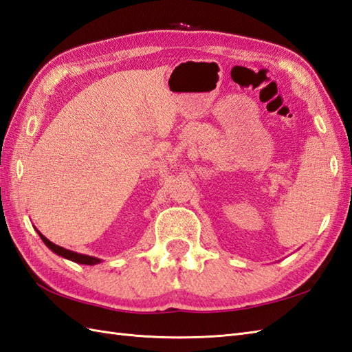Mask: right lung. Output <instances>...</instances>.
Returning <instances> with one entry per match:
<instances>
[{
    "label": "right lung",
    "mask_w": 352,
    "mask_h": 352,
    "mask_svg": "<svg viewBox=\"0 0 352 352\" xmlns=\"http://www.w3.org/2000/svg\"><path fill=\"white\" fill-rule=\"evenodd\" d=\"M38 232V231H37ZM40 239L43 240V243L46 244V246L51 249L54 253H56V255H60L65 259H70L73 261V263H78V264H85V265H96L100 263L99 258H94V256H88V255H80V253H76V252H72V250H67L64 249L61 246H56V244H54L52 241H49L45 235H42L38 232Z\"/></svg>",
    "instance_id": "right-lung-1"
}]
</instances>
